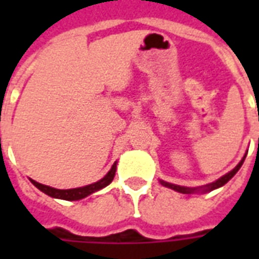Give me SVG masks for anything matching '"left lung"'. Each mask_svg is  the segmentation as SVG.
Instances as JSON below:
<instances>
[{
  "label": "left lung",
  "mask_w": 259,
  "mask_h": 259,
  "mask_svg": "<svg viewBox=\"0 0 259 259\" xmlns=\"http://www.w3.org/2000/svg\"><path fill=\"white\" fill-rule=\"evenodd\" d=\"M244 159H245V155L243 157V159H241V161L237 163V166H236L233 170H230L229 174H226L225 176H222L221 179L215 180L213 183H209V185L202 186V187H194V189H193V187H183V186L172 185V183L163 182V180H161V185L165 186V187H169V189H172V190H175V191L183 193V194H193V193H197V191H202V193H205V191H212V190H215V189H219V187H222L223 185H226L229 180L232 179L234 175L237 174V170L241 168V165H243V162H244Z\"/></svg>",
  "instance_id": "8db88e82"
}]
</instances>
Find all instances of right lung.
Returning <instances> with one entry per match:
<instances>
[{"label":"right lung","instance_id":"1","mask_svg":"<svg viewBox=\"0 0 259 259\" xmlns=\"http://www.w3.org/2000/svg\"><path fill=\"white\" fill-rule=\"evenodd\" d=\"M115 172H116V162L113 163L111 170H109L101 180H98V182L93 183V185L84 186V187H77V189H69V190H58V189H54V187H50V186L37 183L36 180L33 179H30V182L36 186L38 190H41L42 193H46V194L50 195V197L61 198V200L66 201H77L81 200V198H84L87 195L93 194V193H96V191L101 190L104 187H107V186L113 180Z\"/></svg>","mask_w":259,"mask_h":259}]
</instances>
